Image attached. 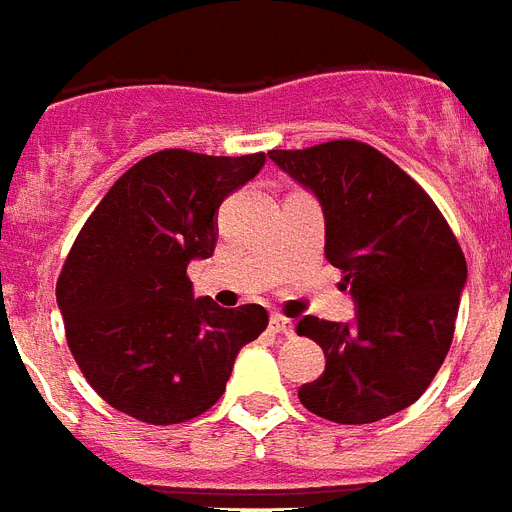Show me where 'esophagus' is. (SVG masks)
I'll return each mask as SVG.
<instances>
[{
  "instance_id": "obj_1",
  "label": "esophagus",
  "mask_w": 512,
  "mask_h": 512,
  "mask_svg": "<svg viewBox=\"0 0 512 512\" xmlns=\"http://www.w3.org/2000/svg\"><path fill=\"white\" fill-rule=\"evenodd\" d=\"M270 331H273V334L292 336L294 334V323L289 321V318H284L281 313H273V315H270Z\"/></svg>"
}]
</instances>
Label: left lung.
<instances>
[{"mask_svg": "<svg viewBox=\"0 0 512 512\" xmlns=\"http://www.w3.org/2000/svg\"><path fill=\"white\" fill-rule=\"evenodd\" d=\"M278 168L318 197L326 260L344 273L355 323L305 315L297 334L321 344L326 371L299 402L326 421L373 423L413 405L450 352L463 249L434 199L363 141L273 149Z\"/></svg>", "mask_w": 512, "mask_h": 512, "instance_id": "1", "label": "left lung"}]
</instances>
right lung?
<instances>
[{
  "label": "right lung",
  "mask_w": 512,
  "mask_h": 512,
  "mask_svg": "<svg viewBox=\"0 0 512 512\" xmlns=\"http://www.w3.org/2000/svg\"><path fill=\"white\" fill-rule=\"evenodd\" d=\"M263 165V152L162 149L128 168L83 223L57 305L78 368L120 413L152 426L197 418L268 326L265 307H218L194 297L186 276L215 252L220 202Z\"/></svg>",
  "instance_id": "1"
}]
</instances>
